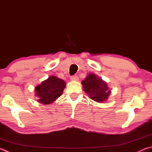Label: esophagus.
I'll return each instance as SVG.
<instances>
[{"mask_svg": "<svg viewBox=\"0 0 152 152\" xmlns=\"http://www.w3.org/2000/svg\"><path fill=\"white\" fill-rule=\"evenodd\" d=\"M70 79L71 80H74V81H76L78 80V76L77 75H74V76H72L70 77Z\"/></svg>", "mask_w": 152, "mask_h": 152, "instance_id": "1", "label": "esophagus"}]
</instances>
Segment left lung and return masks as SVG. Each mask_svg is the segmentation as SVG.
<instances>
[{"instance_id":"obj_1","label":"left lung","mask_w":152,"mask_h":152,"mask_svg":"<svg viewBox=\"0 0 152 152\" xmlns=\"http://www.w3.org/2000/svg\"><path fill=\"white\" fill-rule=\"evenodd\" d=\"M84 91L88 95L90 99L97 102L107 101L110 95V91L107 84L94 74H89L82 80Z\"/></svg>"}]
</instances>
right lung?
Masks as SVG:
<instances>
[{
  "label": "right lung",
  "instance_id": "add662e5",
  "mask_svg": "<svg viewBox=\"0 0 152 152\" xmlns=\"http://www.w3.org/2000/svg\"><path fill=\"white\" fill-rule=\"evenodd\" d=\"M66 87V82L56 76H50L35 87V94L38 102L49 104L60 97Z\"/></svg>",
  "mask_w": 152,
  "mask_h": 152
}]
</instances>
